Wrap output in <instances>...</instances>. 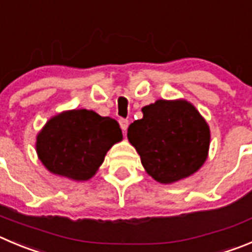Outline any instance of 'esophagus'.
<instances>
[{
	"instance_id": "esophagus-1",
	"label": "esophagus",
	"mask_w": 252,
	"mask_h": 252,
	"mask_svg": "<svg viewBox=\"0 0 252 252\" xmlns=\"http://www.w3.org/2000/svg\"><path fill=\"white\" fill-rule=\"evenodd\" d=\"M119 124H121L122 130L126 131V128H128V126H129V122H128V119L121 118V119H119Z\"/></svg>"
}]
</instances>
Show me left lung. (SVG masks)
Here are the masks:
<instances>
[{"instance_id": "left-lung-1", "label": "left lung", "mask_w": 252, "mask_h": 252, "mask_svg": "<svg viewBox=\"0 0 252 252\" xmlns=\"http://www.w3.org/2000/svg\"><path fill=\"white\" fill-rule=\"evenodd\" d=\"M143 118L128 128V139L143 166L163 184L188 178L208 157L210 130L187 100L159 99L142 109Z\"/></svg>"}]
</instances>
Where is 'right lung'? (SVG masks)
Listing matches in <instances>:
<instances>
[{"instance_id": "add662e5", "label": "right lung", "mask_w": 252, "mask_h": 252, "mask_svg": "<svg viewBox=\"0 0 252 252\" xmlns=\"http://www.w3.org/2000/svg\"><path fill=\"white\" fill-rule=\"evenodd\" d=\"M122 138L115 119L73 109L47 122L37 137V153L51 173L81 182L91 179L110 147Z\"/></svg>"}]
</instances>
